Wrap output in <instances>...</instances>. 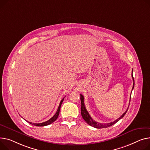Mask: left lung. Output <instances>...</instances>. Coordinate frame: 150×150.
I'll list each match as a JSON object with an SVG mask.
<instances>
[{"instance_id":"left-lung-1","label":"left lung","mask_w":150,"mask_h":150,"mask_svg":"<svg viewBox=\"0 0 150 150\" xmlns=\"http://www.w3.org/2000/svg\"><path fill=\"white\" fill-rule=\"evenodd\" d=\"M132 73H133V70H132ZM132 78H133V88H132V91H133V89L134 86V78H133V74H132ZM130 99H131V96H130ZM80 99H81V116H82L83 118L84 119V120L88 125H90L91 126H92L95 128H107V127H110V126L113 125V124H115V123L118 122L121 118H122L124 116V115L127 113V112L128 110V108H127V110L125 112V113H124L122 114V116H121L118 119H116V120L114 121L113 122H110V123H105V124L103 123V124H102V123H99V122H96L92 118V117L90 116L88 112H87V110H86L85 105H84V96L81 94H80ZM129 101H130V100H129Z\"/></svg>"}]
</instances>
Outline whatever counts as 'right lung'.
<instances>
[{"mask_svg": "<svg viewBox=\"0 0 150 150\" xmlns=\"http://www.w3.org/2000/svg\"><path fill=\"white\" fill-rule=\"evenodd\" d=\"M64 98H63L62 99V101L60 102V103H59V106L58 107V109H57V112L55 113V114L54 115L53 117H52L51 119H49L48 121H46V122H42V123H39V124H37V123H33V122H28L30 124H32V125H34L35 126H37V127H43V126H46V125H48L49 124H52V122H54V121H55L57 120V119L58 118V115H59V110H60V108H61V105H62V104L64 100Z\"/></svg>", "mask_w": 150, "mask_h": 150, "instance_id": "1", "label": "right lung"}]
</instances>
